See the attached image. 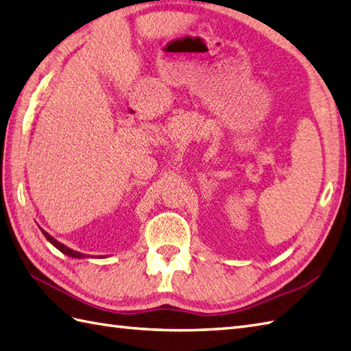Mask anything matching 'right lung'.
Here are the masks:
<instances>
[{
    "instance_id": "1",
    "label": "right lung",
    "mask_w": 351,
    "mask_h": 351,
    "mask_svg": "<svg viewBox=\"0 0 351 351\" xmlns=\"http://www.w3.org/2000/svg\"><path fill=\"white\" fill-rule=\"evenodd\" d=\"M40 228V227H38ZM42 230V228H40ZM42 232H43V236L46 237V240L49 241V243H52L53 246H56L58 251H61L63 254H66V255H69V256H72V258H85V254H81V252H77V251H73V249H70V247H67L66 245H63V243H60L58 240H56L53 239L51 234H48V232H46L45 230H42Z\"/></svg>"
}]
</instances>
